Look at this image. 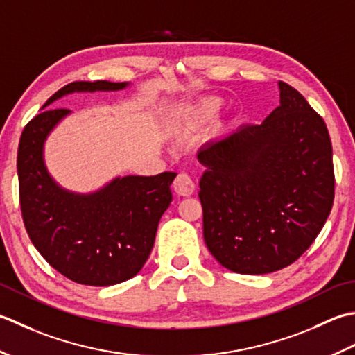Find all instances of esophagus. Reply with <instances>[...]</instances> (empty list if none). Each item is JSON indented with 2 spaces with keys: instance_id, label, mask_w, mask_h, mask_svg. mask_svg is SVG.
Instances as JSON below:
<instances>
[{
  "instance_id": "34e87169",
  "label": "esophagus",
  "mask_w": 355,
  "mask_h": 355,
  "mask_svg": "<svg viewBox=\"0 0 355 355\" xmlns=\"http://www.w3.org/2000/svg\"><path fill=\"white\" fill-rule=\"evenodd\" d=\"M173 188H175L179 196H191L194 190H196V185H194V180L187 173H179L175 182H173Z\"/></svg>"
}]
</instances>
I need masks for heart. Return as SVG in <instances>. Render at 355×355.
Here are the masks:
<instances>
[{
    "label": "heart",
    "mask_w": 355,
    "mask_h": 355,
    "mask_svg": "<svg viewBox=\"0 0 355 355\" xmlns=\"http://www.w3.org/2000/svg\"><path fill=\"white\" fill-rule=\"evenodd\" d=\"M220 108V99L218 98H202L196 104L190 105L180 114V127L187 135L196 133L204 128L211 121Z\"/></svg>",
    "instance_id": "1"
}]
</instances>
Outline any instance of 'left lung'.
<instances>
[{
  "instance_id": "obj_1",
  "label": "left lung",
  "mask_w": 355,
  "mask_h": 355,
  "mask_svg": "<svg viewBox=\"0 0 355 355\" xmlns=\"http://www.w3.org/2000/svg\"><path fill=\"white\" fill-rule=\"evenodd\" d=\"M280 105L199 153L204 239L239 274H268L295 262L315 241L334 202L332 146L323 118L279 83Z\"/></svg>"
}]
</instances>
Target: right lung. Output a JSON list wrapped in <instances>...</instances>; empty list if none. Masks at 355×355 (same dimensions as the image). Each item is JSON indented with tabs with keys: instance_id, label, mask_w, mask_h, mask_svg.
I'll list each match as a JSON object with an SVG mask.
<instances>
[{
	"instance_id": "right-lung-1",
	"label": "right lung",
	"mask_w": 355,
	"mask_h": 355,
	"mask_svg": "<svg viewBox=\"0 0 355 355\" xmlns=\"http://www.w3.org/2000/svg\"><path fill=\"white\" fill-rule=\"evenodd\" d=\"M125 85L70 83L42 108L73 92L121 90ZM69 113L67 108H46L21 135L17 167L24 227L35 248L62 276L81 285H116L136 276L147 262L157 223L173 199L170 185L176 173L116 178L87 196L62 190L49 176L42 147Z\"/></svg>"
}]
</instances>
